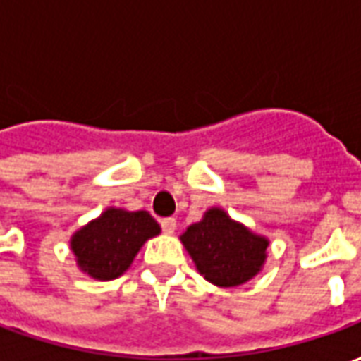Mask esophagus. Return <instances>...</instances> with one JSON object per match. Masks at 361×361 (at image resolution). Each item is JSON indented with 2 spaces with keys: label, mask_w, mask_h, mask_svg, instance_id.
Here are the masks:
<instances>
[{
  "label": "esophagus",
  "mask_w": 361,
  "mask_h": 361,
  "mask_svg": "<svg viewBox=\"0 0 361 361\" xmlns=\"http://www.w3.org/2000/svg\"><path fill=\"white\" fill-rule=\"evenodd\" d=\"M160 226H162V232L164 234H173L176 232V219H162L160 220Z\"/></svg>",
  "instance_id": "esophagus-1"
}]
</instances>
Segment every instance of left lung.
I'll return each mask as SVG.
<instances>
[{
    "mask_svg": "<svg viewBox=\"0 0 361 361\" xmlns=\"http://www.w3.org/2000/svg\"><path fill=\"white\" fill-rule=\"evenodd\" d=\"M197 271L220 288L240 286L257 274L267 259L269 240L228 216L222 209H209L180 235Z\"/></svg>",
    "mask_w": 361,
    "mask_h": 361,
    "instance_id": "left-lung-1",
    "label": "left lung"
}]
</instances>
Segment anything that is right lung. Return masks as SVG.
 Masks as SVG:
<instances>
[{
	"label": "right lung",
	"instance_id": "obj_1",
	"mask_svg": "<svg viewBox=\"0 0 361 361\" xmlns=\"http://www.w3.org/2000/svg\"><path fill=\"white\" fill-rule=\"evenodd\" d=\"M160 234V226L147 211H106L77 230L71 251L82 272L96 280H114L131 267L142 243Z\"/></svg>",
	"mask_w": 361,
	"mask_h": 361
}]
</instances>
